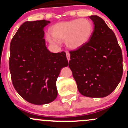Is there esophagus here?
Returning a JSON list of instances; mask_svg holds the SVG:
<instances>
[{"label":"esophagus","mask_w":128,"mask_h":128,"mask_svg":"<svg viewBox=\"0 0 128 128\" xmlns=\"http://www.w3.org/2000/svg\"><path fill=\"white\" fill-rule=\"evenodd\" d=\"M66 56H67V58H68V61L70 60V53L69 52H66Z\"/></svg>","instance_id":"1"}]
</instances>
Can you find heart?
Wrapping results in <instances>:
<instances>
[{
    "mask_svg": "<svg viewBox=\"0 0 128 128\" xmlns=\"http://www.w3.org/2000/svg\"><path fill=\"white\" fill-rule=\"evenodd\" d=\"M94 31L92 23L88 19H76L54 25L50 30L48 39L52 42L66 41L69 48L76 50L84 45L91 37Z\"/></svg>",
    "mask_w": 128,
    "mask_h": 128,
    "instance_id": "b5f03b06",
    "label": "heart"
}]
</instances>
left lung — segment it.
Returning <instances> with one entry per match:
<instances>
[{
    "mask_svg": "<svg viewBox=\"0 0 128 128\" xmlns=\"http://www.w3.org/2000/svg\"><path fill=\"white\" fill-rule=\"evenodd\" d=\"M94 30L88 42L70 51L69 66L79 92L91 98L112 94L123 73L122 51L114 32L102 18L93 15Z\"/></svg>",
    "mask_w": 128,
    "mask_h": 128,
    "instance_id": "1",
    "label": "left lung"
}]
</instances>
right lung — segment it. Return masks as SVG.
Returning <instances> with one entry per match:
<instances>
[{
  "label": "right lung",
  "instance_id": "1",
  "mask_svg": "<svg viewBox=\"0 0 128 128\" xmlns=\"http://www.w3.org/2000/svg\"><path fill=\"white\" fill-rule=\"evenodd\" d=\"M46 20L26 22L10 43L9 68L13 86L26 101L34 104L53 102L58 96L56 81L68 66L66 54L49 51L44 39Z\"/></svg>",
  "mask_w": 128,
  "mask_h": 128
}]
</instances>
